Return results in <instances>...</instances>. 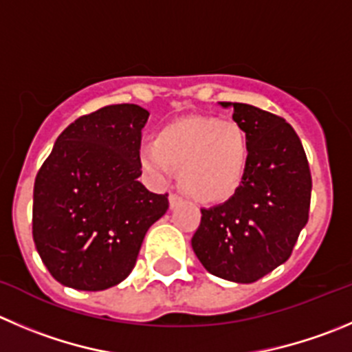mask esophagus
Masks as SVG:
<instances>
[{
	"mask_svg": "<svg viewBox=\"0 0 352 352\" xmlns=\"http://www.w3.org/2000/svg\"><path fill=\"white\" fill-rule=\"evenodd\" d=\"M182 202H183V197H179L178 193H170V195H169L170 209H176L178 206H182Z\"/></svg>",
	"mask_w": 352,
	"mask_h": 352,
	"instance_id": "obj_1",
	"label": "esophagus"
}]
</instances>
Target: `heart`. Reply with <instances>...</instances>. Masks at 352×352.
Instances as JSON below:
<instances>
[{"label": "heart", "mask_w": 352, "mask_h": 352, "mask_svg": "<svg viewBox=\"0 0 352 352\" xmlns=\"http://www.w3.org/2000/svg\"><path fill=\"white\" fill-rule=\"evenodd\" d=\"M143 167L157 178L179 169L182 188L202 204L235 195L245 179L250 145L245 129L219 117H183L166 124L140 150Z\"/></svg>", "instance_id": "heart-1"}]
</instances>
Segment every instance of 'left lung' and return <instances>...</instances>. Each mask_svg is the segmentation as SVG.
Segmentation results:
<instances>
[{
  "label": "left lung",
  "instance_id": "obj_1",
  "mask_svg": "<svg viewBox=\"0 0 352 352\" xmlns=\"http://www.w3.org/2000/svg\"><path fill=\"white\" fill-rule=\"evenodd\" d=\"M233 120L247 133L250 160L239 192L202 209L193 252L214 276L252 283L285 263L309 219L311 170L299 136L283 117L247 103Z\"/></svg>",
  "mask_w": 352,
  "mask_h": 352
}]
</instances>
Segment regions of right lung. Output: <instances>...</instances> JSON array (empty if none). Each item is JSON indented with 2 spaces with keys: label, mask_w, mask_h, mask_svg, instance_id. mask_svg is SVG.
Returning <instances> with one entry per match:
<instances>
[{
  "label": "right lung",
  "mask_w": 352,
  "mask_h": 352,
  "mask_svg": "<svg viewBox=\"0 0 352 352\" xmlns=\"http://www.w3.org/2000/svg\"><path fill=\"white\" fill-rule=\"evenodd\" d=\"M146 119L135 103L78 117L38 170L32 236L62 285L96 292L128 278L146 232L166 214L167 193L138 182Z\"/></svg>",
  "instance_id": "1"
}]
</instances>
